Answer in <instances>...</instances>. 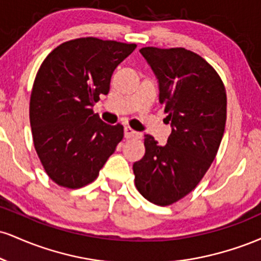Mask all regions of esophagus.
<instances>
[{"instance_id": "1", "label": "esophagus", "mask_w": 261, "mask_h": 261, "mask_svg": "<svg viewBox=\"0 0 261 261\" xmlns=\"http://www.w3.org/2000/svg\"><path fill=\"white\" fill-rule=\"evenodd\" d=\"M125 137L126 139H134V137H140V134L133 130L130 126H126L125 127Z\"/></svg>"}]
</instances>
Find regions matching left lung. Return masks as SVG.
<instances>
[{"mask_svg": "<svg viewBox=\"0 0 261 261\" xmlns=\"http://www.w3.org/2000/svg\"><path fill=\"white\" fill-rule=\"evenodd\" d=\"M160 83V103L172 124L166 146L145 135L146 153L133 169L137 190L149 202L172 205L199 184L216 158L227 119L220 74L184 47L140 49Z\"/></svg>", "mask_w": 261, "mask_h": 261, "instance_id": "8db88e82", "label": "left lung"}]
</instances>
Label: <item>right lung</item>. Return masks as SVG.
Here are the masks:
<instances>
[{"label": "right lung", "instance_id": "add662e5", "mask_svg": "<svg viewBox=\"0 0 261 261\" xmlns=\"http://www.w3.org/2000/svg\"><path fill=\"white\" fill-rule=\"evenodd\" d=\"M136 44L87 37L65 41L45 58L33 83L29 119L33 142L54 182L79 189L94 181L124 137L93 106L108 94L116 66Z\"/></svg>", "mask_w": 261, "mask_h": 261}]
</instances>
